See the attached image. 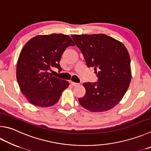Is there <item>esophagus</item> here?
<instances>
[{"label": "esophagus", "mask_w": 151, "mask_h": 151, "mask_svg": "<svg viewBox=\"0 0 151 151\" xmlns=\"http://www.w3.org/2000/svg\"><path fill=\"white\" fill-rule=\"evenodd\" d=\"M70 84L73 85V86H77V85H79V83H74V82H72V81H70Z\"/></svg>", "instance_id": "obj_1"}]
</instances>
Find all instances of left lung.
<instances>
[{
    "instance_id": "1",
    "label": "left lung",
    "mask_w": 151,
    "mask_h": 151,
    "mask_svg": "<svg viewBox=\"0 0 151 151\" xmlns=\"http://www.w3.org/2000/svg\"><path fill=\"white\" fill-rule=\"evenodd\" d=\"M88 67H94L98 81L85 83L81 105L90 111H108L123 98L131 79L130 57L122 42L105 34L72 35Z\"/></svg>"
}]
</instances>
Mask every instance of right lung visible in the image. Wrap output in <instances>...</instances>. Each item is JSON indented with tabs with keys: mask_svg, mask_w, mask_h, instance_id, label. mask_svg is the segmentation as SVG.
Here are the masks:
<instances>
[{
	"mask_svg": "<svg viewBox=\"0 0 151 151\" xmlns=\"http://www.w3.org/2000/svg\"><path fill=\"white\" fill-rule=\"evenodd\" d=\"M67 35H37L26 43L17 63L16 78L22 94L36 106L49 107L59 100L68 82L51 75L49 70H62L59 62L65 49L74 46Z\"/></svg>",
	"mask_w": 151,
	"mask_h": 151,
	"instance_id": "add662e5",
	"label": "right lung"
}]
</instances>
